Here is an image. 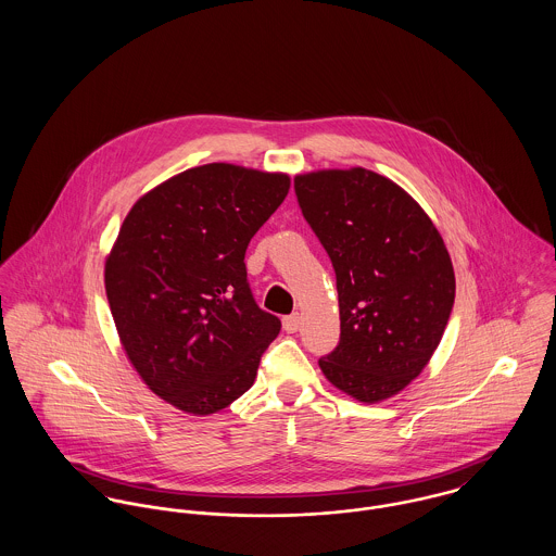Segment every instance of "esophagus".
Here are the masks:
<instances>
[{"label":"esophagus","mask_w":556,"mask_h":556,"mask_svg":"<svg viewBox=\"0 0 556 556\" xmlns=\"http://www.w3.org/2000/svg\"><path fill=\"white\" fill-rule=\"evenodd\" d=\"M300 325H302V317H300L298 313L282 318V327H285V331H287V333H295V331L300 329Z\"/></svg>","instance_id":"34e87169"}]
</instances>
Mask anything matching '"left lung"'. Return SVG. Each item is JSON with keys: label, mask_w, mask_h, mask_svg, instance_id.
Returning <instances> with one entry per match:
<instances>
[{"label": "left lung", "mask_w": 556, "mask_h": 556, "mask_svg": "<svg viewBox=\"0 0 556 556\" xmlns=\"http://www.w3.org/2000/svg\"><path fill=\"white\" fill-rule=\"evenodd\" d=\"M295 194L336 271L340 342L320 370L364 404L396 396L428 366L452 315L443 238L406 190L362 166L295 175Z\"/></svg>", "instance_id": "obj_1"}]
</instances>
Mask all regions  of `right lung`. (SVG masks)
<instances>
[{
    "label": "right lung",
    "instance_id": "right-lung-1",
    "mask_svg": "<svg viewBox=\"0 0 556 556\" xmlns=\"http://www.w3.org/2000/svg\"><path fill=\"white\" fill-rule=\"evenodd\" d=\"M291 188L287 173L229 162L188 168L146 192L106 254L104 289L141 381L190 415L245 394L280 318L245 280V248Z\"/></svg>",
    "mask_w": 556,
    "mask_h": 556
}]
</instances>
